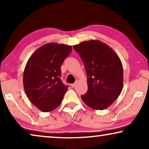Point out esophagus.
Masks as SVG:
<instances>
[{"label":"esophagus","instance_id":"34e87169","mask_svg":"<svg viewBox=\"0 0 149 149\" xmlns=\"http://www.w3.org/2000/svg\"><path fill=\"white\" fill-rule=\"evenodd\" d=\"M77 83H78V81H76V82H75L74 83H73V84H71V87H75L77 86Z\"/></svg>","mask_w":149,"mask_h":149}]
</instances>
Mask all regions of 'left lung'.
I'll return each mask as SVG.
<instances>
[{"label": "left lung", "mask_w": 149, "mask_h": 149, "mask_svg": "<svg viewBox=\"0 0 149 149\" xmlns=\"http://www.w3.org/2000/svg\"><path fill=\"white\" fill-rule=\"evenodd\" d=\"M73 48L84 63L88 89L81 98L91 109L104 110L121 93L123 85L121 61L111 47L97 40L83 41Z\"/></svg>", "instance_id": "1"}]
</instances>
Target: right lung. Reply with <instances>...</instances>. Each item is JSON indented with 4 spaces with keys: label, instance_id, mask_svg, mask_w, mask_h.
Masks as SVG:
<instances>
[{
    "label": "right lung",
    "instance_id": "1",
    "mask_svg": "<svg viewBox=\"0 0 149 149\" xmlns=\"http://www.w3.org/2000/svg\"><path fill=\"white\" fill-rule=\"evenodd\" d=\"M71 52L70 45L50 42L35 51L26 63L24 90L30 102L44 113L58 107L68 89L60 77L61 66Z\"/></svg>",
    "mask_w": 149,
    "mask_h": 149
}]
</instances>
